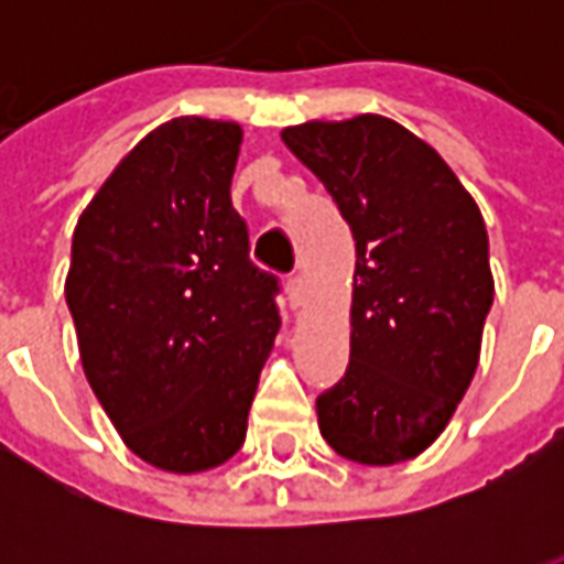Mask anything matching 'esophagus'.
I'll return each instance as SVG.
<instances>
[{"instance_id":"34e87169","label":"esophagus","mask_w":564,"mask_h":564,"mask_svg":"<svg viewBox=\"0 0 564 564\" xmlns=\"http://www.w3.org/2000/svg\"><path fill=\"white\" fill-rule=\"evenodd\" d=\"M286 299H290V307H293V311H299V307L305 305L307 290L305 281H302V274H293V278L286 281Z\"/></svg>"}]
</instances>
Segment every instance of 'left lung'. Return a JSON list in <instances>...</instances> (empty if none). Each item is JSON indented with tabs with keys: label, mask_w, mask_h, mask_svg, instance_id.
<instances>
[{
	"label": "left lung",
	"mask_w": 564,
	"mask_h": 564,
	"mask_svg": "<svg viewBox=\"0 0 564 564\" xmlns=\"http://www.w3.org/2000/svg\"><path fill=\"white\" fill-rule=\"evenodd\" d=\"M356 241L350 366L317 399L329 447L359 465L414 459L462 402L496 283L484 217L447 162L380 115L281 132Z\"/></svg>",
	"instance_id": "1"
}]
</instances>
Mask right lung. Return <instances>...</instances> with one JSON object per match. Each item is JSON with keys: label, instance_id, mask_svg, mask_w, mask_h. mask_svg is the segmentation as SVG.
Wrapping results in <instances>:
<instances>
[{"label": "right lung", "instance_id": "obj_1", "mask_svg": "<svg viewBox=\"0 0 564 564\" xmlns=\"http://www.w3.org/2000/svg\"><path fill=\"white\" fill-rule=\"evenodd\" d=\"M241 127L174 117L129 150L72 235L80 366L139 459L196 474L232 459L281 314L232 208Z\"/></svg>", "mask_w": 564, "mask_h": 564}]
</instances>
